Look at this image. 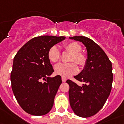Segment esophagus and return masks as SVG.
<instances>
[{
    "label": "esophagus",
    "instance_id": "34e87169",
    "mask_svg": "<svg viewBox=\"0 0 124 124\" xmlns=\"http://www.w3.org/2000/svg\"><path fill=\"white\" fill-rule=\"evenodd\" d=\"M62 82H65L67 80V78H65V77H62Z\"/></svg>",
    "mask_w": 124,
    "mask_h": 124
}]
</instances>
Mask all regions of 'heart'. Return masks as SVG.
I'll return each mask as SVG.
<instances>
[{"instance_id":"1","label":"heart","mask_w":124,"mask_h":124,"mask_svg":"<svg viewBox=\"0 0 124 124\" xmlns=\"http://www.w3.org/2000/svg\"><path fill=\"white\" fill-rule=\"evenodd\" d=\"M65 51L71 54L68 63H59L55 66V72L57 75L62 77H69L71 75L77 74L78 72V67L75 63L80 67H84L87 63V57L84 54L80 52L82 47L80 44L76 42H70L64 44L63 46ZM47 56L49 61L52 63H55L61 59V53L56 46H52L49 49Z\"/></svg>"}]
</instances>
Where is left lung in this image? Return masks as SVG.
Listing matches in <instances>:
<instances>
[{"label": "left lung", "mask_w": 124, "mask_h": 124, "mask_svg": "<svg viewBox=\"0 0 124 124\" xmlns=\"http://www.w3.org/2000/svg\"><path fill=\"white\" fill-rule=\"evenodd\" d=\"M70 39L82 42L87 50L84 69L74 77L84 84L78 86L70 80L66 81L70 87V104L77 116L91 117L103 107L110 93L113 81L112 63L105 52L92 39L84 36Z\"/></svg>", "instance_id": "1"}]
</instances>
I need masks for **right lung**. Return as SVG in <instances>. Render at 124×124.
Segmentation results:
<instances>
[{
    "label": "right lung",
    "mask_w": 124,
    "mask_h": 124,
    "mask_svg": "<svg viewBox=\"0 0 124 124\" xmlns=\"http://www.w3.org/2000/svg\"><path fill=\"white\" fill-rule=\"evenodd\" d=\"M65 37L43 35L34 37L23 45L15 55L10 74L12 89L24 111L33 116L49 112L61 77H49L54 72L48 59L50 47Z\"/></svg>",
    "instance_id": "1"
}]
</instances>
